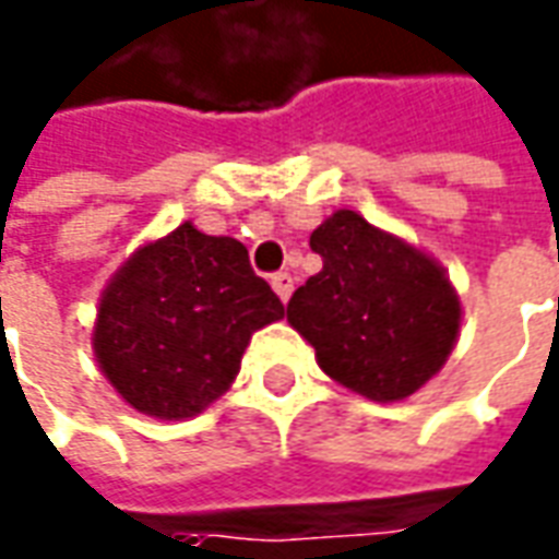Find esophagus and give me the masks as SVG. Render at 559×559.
I'll list each match as a JSON object with an SVG mask.
<instances>
[{"label": "esophagus", "mask_w": 559, "mask_h": 559, "mask_svg": "<svg viewBox=\"0 0 559 559\" xmlns=\"http://www.w3.org/2000/svg\"><path fill=\"white\" fill-rule=\"evenodd\" d=\"M272 287H275V294H278L281 302H287L290 294H294V278H290V272H278V275H272Z\"/></svg>", "instance_id": "esophagus-1"}]
</instances>
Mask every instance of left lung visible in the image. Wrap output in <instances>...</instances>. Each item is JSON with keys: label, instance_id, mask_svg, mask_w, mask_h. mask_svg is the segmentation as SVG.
I'll use <instances>...</instances> for the list:
<instances>
[{"label": "left lung", "instance_id": "obj_1", "mask_svg": "<svg viewBox=\"0 0 559 559\" xmlns=\"http://www.w3.org/2000/svg\"><path fill=\"white\" fill-rule=\"evenodd\" d=\"M324 269L287 302L290 328L324 373L394 404L440 373L459 340L462 302L447 269L404 238L336 211L311 231Z\"/></svg>", "mask_w": 559, "mask_h": 559}]
</instances>
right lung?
Instances as JSON below:
<instances>
[{
  "label": "right lung",
  "mask_w": 559,
  "mask_h": 559,
  "mask_svg": "<svg viewBox=\"0 0 559 559\" xmlns=\"http://www.w3.org/2000/svg\"><path fill=\"white\" fill-rule=\"evenodd\" d=\"M281 318L241 241L180 223L109 278L91 348L128 407L180 423L229 391L250 336Z\"/></svg>",
  "instance_id": "1"
}]
</instances>
